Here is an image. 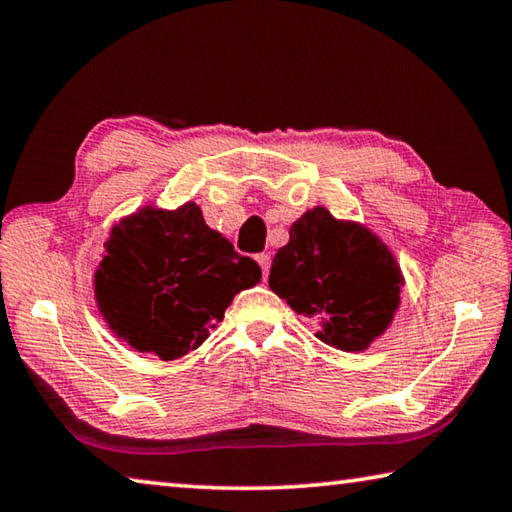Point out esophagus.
<instances>
[{"instance_id":"esophagus-1","label":"esophagus","mask_w":512,"mask_h":512,"mask_svg":"<svg viewBox=\"0 0 512 512\" xmlns=\"http://www.w3.org/2000/svg\"><path fill=\"white\" fill-rule=\"evenodd\" d=\"M255 259H257V264L262 266V275L266 277V275H268V268H271V255H268V253H259Z\"/></svg>"}]
</instances>
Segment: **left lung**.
I'll use <instances>...</instances> for the list:
<instances>
[{
    "mask_svg": "<svg viewBox=\"0 0 512 512\" xmlns=\"http://www.w3.org/2000/svg\"><path fill=\"white\" fill-rule=\"evenodd\" d=\"M268 287L296 314L318 320L320 341L359 352L391 325L402 273L370 230L314 207L291 225L289 244L273 259Z\"/></svg>",
    "mask_w": 512,
    "mask_h": 512,
    "instance_id": "left-lung-1",
    "label": "left lung"
}]
</instances>
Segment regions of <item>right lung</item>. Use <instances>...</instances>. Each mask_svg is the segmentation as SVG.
I'll list each match as a JSON object with an SVG mask.
<instances>
[{"instance_id":"add662e5","label":"right lung","mask_w":512,"mask_h":512,"mask_svg":"<svg viewBox=\"0 0 512 512\" xmlns=\"http://www.w3.org/2000/svg\"><path fill=\"white\" fill-rule=\"evenodd\" d=\"M262 268L205 223L201 207H144L115 225L94 273L110 329L140 352L171 361L196 350Z\"/></svg>"}]
</instances>
